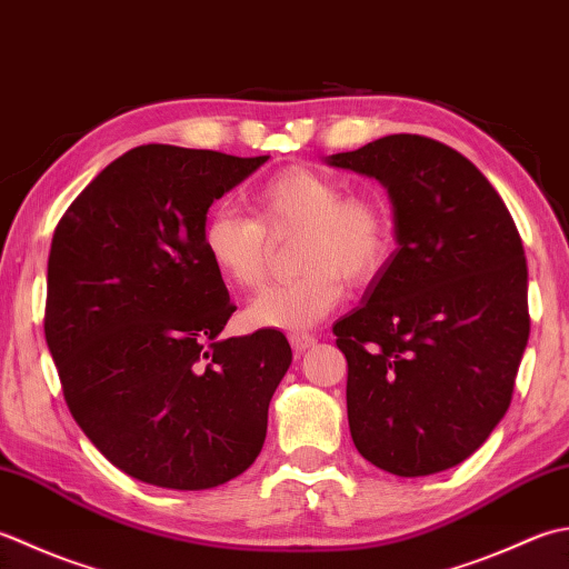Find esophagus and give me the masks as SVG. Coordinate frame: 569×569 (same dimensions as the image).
<instances>
[{"mask_svg": "<svg viewBox=\"0 0 569 569\" xmlns=\"http://www.w3.org/2000/svg\"><path fill=\"white\" fill-rule=\"evenodd\" d=\"M288 340H291L296 352H306L308 348H313V345H316V338L308 336V332H291Z\"/></svg>", "mask_w": 569, "mask_h": 569, "instance_id": "34e87169", "label": "esophagus"}]
</instances>
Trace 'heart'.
<instances>
[{
	"label": "heart",
	"instance_id": "obj_1",
	"mask_svg": "<svg viewBox=\"0 0 569 569\" xmlns=\"http://www.w3.org/2000/svg\"><path fill=\"white\" fill-rule=\"evenodd\" d=\"M253 217L217 209L202 227L209 263L224 281L253 288L266 273V231L300 227L296 266L288 281L261 288L247 308L253 328H308L326 318L345 296V278L362 286L389 261L395 224L375 194H345L330 174L288 167L266 180L251 197Z\"/></svg>",
	"mask_w": 569,
	"mask_h": 569
}]
</instances>
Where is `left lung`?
Listing matches in <instances>:
<instances>
[{
  "label": "left lung",
  "instance_id": "obj_1",
  "mask_svg": "<svg viewBox=\"0 0 569 569\" xmlns=\"http://www.w3.org/2000/svg\"><path fill=\"white\" fill-rule=\"evenodd\" d=\"M328 164L387 187L399 243L362 306L332 326L352 441L395 476L447 471L513 399L530 336L516 221L471 160L425 136H387Z\"/></svg>",
  "mask_w": 569,
  "mask_h": 569
}]
</instances>
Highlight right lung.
I'll use <instances>...</instances> for the list:
<instances>
[{"instance_id": "right-lung-1", "label": "right lung", "mask_w": 569, "mask_h": 569, "mask_svg": "<svg viewBox=\"0 0 569 569\" xmlns=\"http://www.w3.org/2000/svg\"><path fill=\"white\" fill-rule=\"evenodd\" d=\"M269 160L140 144L53 231L43 332L76 425L138 481L204 491L259 456L293 360L281 330L221 340L237 306L202 247L207 211Z\"/></svg>"}]
</instances>
